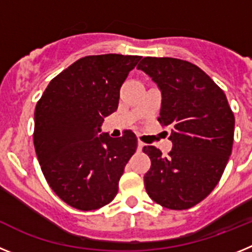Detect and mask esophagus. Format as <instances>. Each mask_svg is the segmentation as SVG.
Instances as JSON below:
<instances>
[{
    "label": "esophagus",
    "instance_id": "34e87169",
    "mask_svg": "<svg viewBox=\"0 0 252 252\" xmlns=\"http://www.w3.org/2000/svg\"><path fill=\"white\" fill-rule=\"evenodd\" d=\"M144 146H145V144H144V142H141V141L137 142V150H139V151H141Z\"/></svg>",
    "mask_w": 252,
    "mask_h": 252
}]
</instances>
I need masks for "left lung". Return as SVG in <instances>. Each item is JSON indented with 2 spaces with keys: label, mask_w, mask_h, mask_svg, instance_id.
Segmentation results:
<instances>
[{
  "label": "left lung",
  "mask_w": 252,
  "mask_h": 252,
  "mask_svg": "<svg viewBox=\"0 0 252 252\" xmlns=\"http://www.w3.org/2000/svg\"><path fill=\"white\" fill-rule=\"evenodd\" d=\"M137 69L161 92L160 124L170 127L168 157L155 146L144 177L149 197L169 209H188L212 192L230 159L235 116L226 94L194 64L175 58L146 57Z\"/></svg>",
  "instance_id": "8db88e82"
}]
</instances>
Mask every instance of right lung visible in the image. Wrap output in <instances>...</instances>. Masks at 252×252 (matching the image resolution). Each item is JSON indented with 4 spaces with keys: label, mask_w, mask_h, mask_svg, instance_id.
Instances as JSON below:
<instances>
[{
    "label": "right lung",
    "mask_w": 252,
    "mask_h": 252,
    "mask_svg": "<svg viewBox=\"0 0 252 252\" xmlns=\"http://www.w3.org/2000/svg\"><path fill=\"white\" fill-rule=\"evenodd\" d=\"M141 57L81 58L51 79L35 107L34 146L55 194L81 211L110 203L137 148L131 131L113 139L101 132L119 107L120 88Z\"/></svg>",
    "instance_id": "right-lung-1"
}]
</instances>
